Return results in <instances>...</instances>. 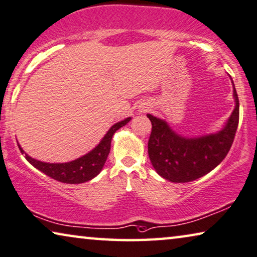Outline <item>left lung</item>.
<instances>
[{"label":"left lung","instance_id":"obj_1","mask_svg":"<svg viewBox=\"0 0 257 257\" xmlns=\"http://www.w3.org/2000/svg\"><path fill=\"white\" fill-rule=\"evenodd\" d=\"M232 85L234 109L217 133L182 136L165 120L147 114L152 123L148 143L149 158L160 177L171 182H190L208 174L223 162L232 147L239 123V98L233 80Z\"/></svg>","mask_w":257,"mask_h":257}]
</instances>
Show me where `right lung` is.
<instances>
[{
    "instance_id": "add662e5",
    "label": "right lung",
    "mask_w": 257,
    "mask_h": 257,
    "mask_svg": "<svg viewBox=\"0 0 257 257\" xmlns=\"http://www.w3.org/2000/svg\"><path fill=\"white\" fill-rule=\"evenodd\" d=\"M130 120H132V117L129 116L120 122H116L108 129V132L105 134L99 144L95 145L90 152L69 163L40 162V160L34 159L28 153H25L19 144L18 148L31 165L43 172L47 177L63 183H75V185L76 183H83L90 181L100 173L106 163L107 157H108L113 135L116 130L127 124Z\"/></svg>"
}]
</instances>
